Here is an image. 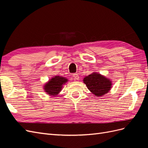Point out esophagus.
<instances>
[{"label": "esophagus", "mask_w": 148, "mask_h": 148, "mask_svg": "<svg viewBox=\"0 0 148 148\" xmlns=\"http://www.w3.org/2000/svg\"><path fill=\"white\" fill-rule=\"evenodd\" d=\"M73 78L75 79H79V76L78 75V74L77 73H74L73 74Z\"/></svg>", "instance_id": "34e87169"}]
</instances>
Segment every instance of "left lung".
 <instances>
[{
	"label": "left lung",
	"instance_id": "1",
	"mask_svg": "<svg viewBox=\"0 0 148 148\" xmlns=\"http://www.w3.org/2000/svg\"><path fill=\"white\" fill-rule=\"evenodd\" d=\"M83 82L89 90L97 97L103 96L108 92L112 88L110 79L96 72L84 77Z\"/></svg>",
	"mask_w": 148,
	"mask_h": 148
}]
</instances>
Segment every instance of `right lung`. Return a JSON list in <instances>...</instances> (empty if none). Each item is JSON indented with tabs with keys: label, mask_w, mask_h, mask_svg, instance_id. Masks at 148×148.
Returning <instances> with one entry per match:
<instances>
[{
	"label": "right lung",
	"mask_w": 148,
	"mask_h": 148,
	"mask_svg": "<svg viewBox=\"0 0 148 148\" xmlns=\"http://www.w3.org/2000/svg\"><path fill=\"white\" fill-rule=\"evenodd\" d=\"M68 82V79L60 77L55 76L49 80L44 86V89L47 95L51 96H57L61 90L62 86L64 84Z\"/></svg>",
	"instance_id": "1"
}]
</instances>
